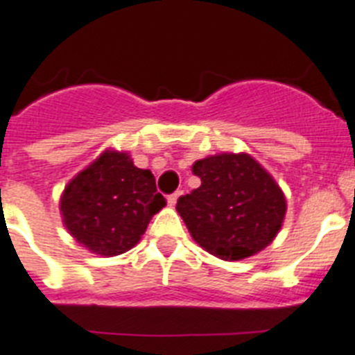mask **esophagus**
Listing matches in <instances>:
<instances>
[{"label": "esophagus", "instance_id": "esophagus-1", "mask_svg": "<svg viewBox=\"0 0 355 355\" xmlns=\"http://www.w3.org/2000/svg\"><path fill=\"white\" fill-rule=\"evenodd\" d=\"M178 197H180V191H175L173 195H169V197H168L169 206H175V204H177V200H178Z\"/></svg>", "mask_w": 355, "mask_h": 355}]
</instances>
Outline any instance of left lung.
<instances>
[{"instance_id": "obj_1", "label": "left lung", "mask_w": 355, "mask_h": 355, "mask_svg": "<svg viewBox=\"0 0 355 355\" xmlns=\"http://www.w3.org/2000/svg\"><path fill=\"white\" fill-rule=\"evenodd\" d=\"M193 175L202 184L178 198L177 211L198 246L224 261H241L275 239L286 198L257 160L220 153L197 160Z\"/></svg>"}]
</instances>
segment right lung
Masks as SVG:
<instances>
[{"mask_svg":"<svg viewBox=\"0 0 355 355\" xmlns=\"http://www.w3.org/2000/svg\"><path fill=\"white\" fill-rule=\"evenodd\" d=\"M164 206L153 173L138 169L128 153L111 149L78 173L60 200L69 233L103 257L131 250Z\"/></svg>","mask_w":355,"mask_h":355,"instance_id":"1","label":"right lung"}]
</instances>
